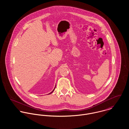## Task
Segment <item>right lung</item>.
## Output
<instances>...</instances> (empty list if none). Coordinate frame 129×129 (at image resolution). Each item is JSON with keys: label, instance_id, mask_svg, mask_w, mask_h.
Wrapping results in <instances>:
<instances>
[{"label": "right lung", "instance_id": "obj_1", "mask_svg": "<svg viewBox=\"0 0 129 129\" xmlns=\"http://www.w3.org/2000/svg\"><path fill=\"white\" fill-rule=\"evenodd\" d=\"M55 88H54V89H53V91H52V92H50V93H49V94H51V93H52V92H53V91H54V90H55Z\"/></svg>", "mask_w": 129, "mask_h": 129}]
</instances>
